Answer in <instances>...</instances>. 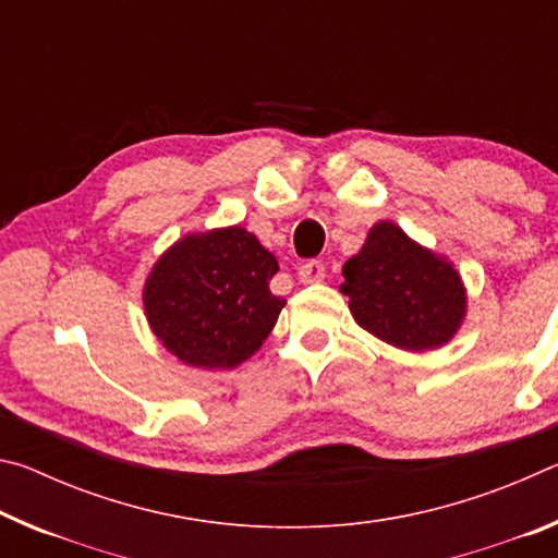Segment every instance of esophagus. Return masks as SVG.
Segmentation results:
<instances>
[{
    "label": "esophagus",
    "instance_id": "34e87169",
    "mask_svg": "<svg viewBox=\"0 0 558 558\" xmlns=\"http://www.w3.org/2000/svg\"><path fill=\"white\" fill-rule=\"evenodd\" d=\"M323 278H325V266L319 260H307L298 268L300 282H319Z\"/></svg>",
    "mask_w": 558,
    "mask_h": 558
}]
</instances>
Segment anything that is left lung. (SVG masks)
Returning <instances> with one entry per match:
<instances>
[{
  "label": "left lung",
  "instance_id": "obj_1",
  "mask_svg": "<svg viewBox=\"0 0 558 558\" xmlns=\"http://www.w3.org/2000/svg\"><path fill=\"white\" fill-rule=\"evenodd\" d=\"M339 290L359 327L403 352L446 347L468 315V288L440 253L393 221H376L342 268Z\"/></svg>",
  "mask_w": 558,
  "mask_h": 558
}]
</instances>
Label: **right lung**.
<instances>
[{
	"label": "right lung",
	"mask_w": 558,
	"mask_h": 558,
	"mask_svg": "<svg viewBox=\"0 0 558 558\" xmlns=\"http://www.w3.org/2000/svg\"><path fill=\"white\" fill-rule=\"evenodd\" d=\"M276 272V256L243 226L186 233L147 272V325L182 364L235 369L258 352L286 307L268 288Z\"/></svg>",
	"instance_id": "1"
}]
</instances>
